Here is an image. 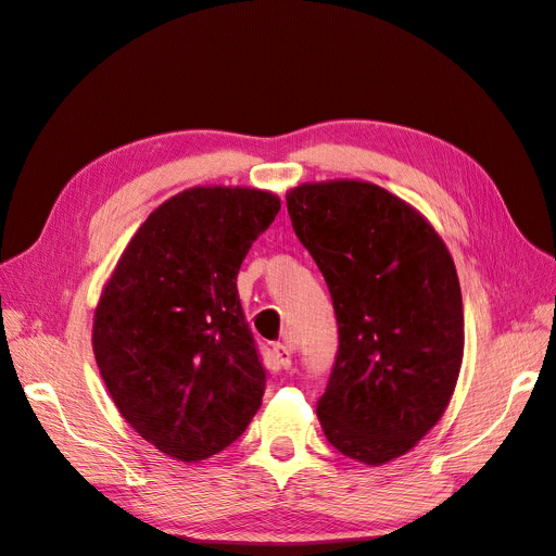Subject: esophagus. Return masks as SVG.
<instances>
[{"label": "esophagus", "instance_id": "34e87169", "mask_svg": "<svg viewBox=\"0 0 556 556\" xmlns=\"http://www.w3.org/2000/svg\"><path fill=\"white\" fill-rule=\"evenodd\" d=\"M273 353H275V361L286 369L291 367V361H293V346L291 344H283V342H277L273 346Z\"/></svg>", "mask_w": 556, "mask_h": 556}]
</instances>
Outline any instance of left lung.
I'll use <instances>...</instances> for the list:
<instances>
[{"label": "left lung", "instance_id": "obj_1", "mask_svg": "<svg viewBox=\"0 0 556 556\" xmlns=\"http://www.w3.org/2000/svg\"><path fill=\"white\" fill-rule=\"evenodd\" d=\"M286 205L339 328L320 427L339 453L379 467L408 453L453 397L464 353L455 263L418 210L376 185H300Z\"/></svg>", "mask_w": 556, "mask_h": 556}]
</instances>
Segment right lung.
I'll return each instance as SVG.
<instances>
[{
    "label": "right lung",
    "instance_id": "right-lung-1",
    "mask_svg": "<svg viewBox=\"0 0 556 556\" xmlns=\"http://www.w3.org/2000/svg\"><path fill=\"white\" fill-rule=\"evenodd\" d=\"M279 207L247 187L177 193L136 230L101 293L92 346L103 383L124 420L175 459L222 453L261 406L265 367L238 273Z\"/></svg>",
    "mask_w": 556,
    "mask_h": 556
}]
</instances>
